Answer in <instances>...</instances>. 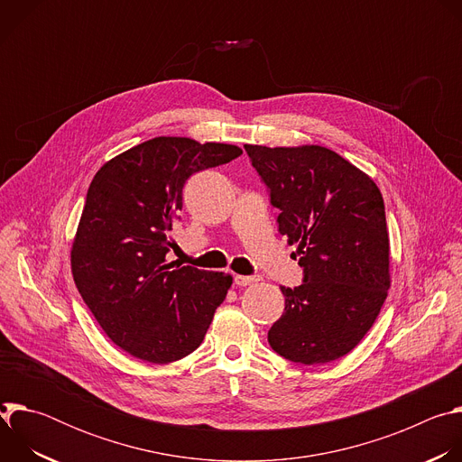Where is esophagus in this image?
Returning <instances> with one entry per match:
<instances>
[{
  "mask_svg": "<svg viewBox=\"0 0 462 462\" xmlns=\"http://www.w3.org/2000/svg\"><path fill=\"white\" fill-rule=\"evenodd\" d=\"M234 282H236L237 287H248V285L257 283V282H259V276H236Z\"/></svg>",
  "mask_w": 462,
  "mask_h": 462,
  "instance_id": "1",
  "label": "esophagus"
}]
</instances>
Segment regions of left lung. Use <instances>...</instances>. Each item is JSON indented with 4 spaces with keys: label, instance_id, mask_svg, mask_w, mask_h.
I'll return each instance as SVG.
<instances>
[{
    "label": "left lung",
    "instance_id": "obj_1",
    "mask_svg": "<svg viewBox=\"0 0 462 462\" xmlns=\"http://www.w3.org/2000/svg\"><path fill=\"white\" fill-rule=\"evenodd\" d=\"M245 150L303 269L300 287H282L285 312L269 344L296 364L338 360L367 335L391 285L382 193L367 173L323 146Z\"/></svg>",
    "mask_w": 462,
    "mask_h": 462
}]
</instances>
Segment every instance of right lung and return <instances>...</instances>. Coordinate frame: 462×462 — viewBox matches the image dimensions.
<instances>
[{"mask_svg": "<svg viewBox=\"0 0 462 462\" xmlns=\"http://www.w3.org/2000/svg\"><path fill=\"white\" fill-rule=\"evenodd\" d=\"M241 153L232 144L155 137L107 161L91 180L71 271L104 333L131 356L170 364L201 346L232 276L173 267L168 234L186 180Z\"/></svg>", "mask_w": 462, "mask_h": 462, "instance_id": "1", "label": "right lung"}]
</instances>
